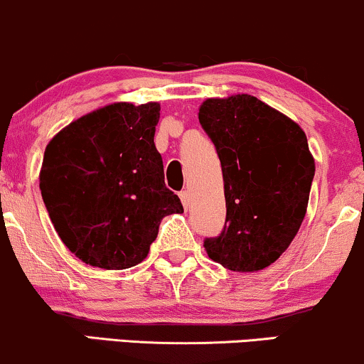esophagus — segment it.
<instances>
[{
	"label": "esophagus",
	"mask_w": 364,
	"mask_h": 364,
	"mask_svg": "<svg viewBox=\"0 0 364 364\" xmlns=\"http://www.w3.org/2000/svg\"><path fill=\"white\" fill-rule=\"evenodd\" d=\"M178 198H181L182 204H183V208L189 206V200H191V194H189V192H187V191H182L181 194H178Z\"/></svg>",
	"instance_id": "34e87169"
}]
</instances>
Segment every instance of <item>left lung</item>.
<instances>
[{"label":"left lung","mask_w":364,"mask_h":364,"mask_svg":"<svg viewBox=\"0 0 364 364\" xmlns=\"http://www.w3.org/2000/svg\"><path fill=\"white\" fill-rule=\"evenodd\" d=\"M199 122L221 161L226 221L206 238L209 259L237 272H257L281 257L309 206L315 160L306 134L257 97L206 98Z\"/></svg>","instance_id":"8db88e82"}]
</instances>
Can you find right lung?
Listing matches in <instances>:
<instances>
[{"instance_id": "add662e5", "label": "right lung", "mask_w": 364, "mask_h": 364, "mask_svg": "<svg viewBox=\"0 0 364 364\" xmlns=\"http://www.w3.org/2000/svg\"><path fill=\"white\" fill-rule=\"evenodd\" d=\"M158 121V102H115L68 124L46 146L42 199L59 238L88 266L143 262L160 221L183 213L165 187Z\"/></svg>"}]
</instances>
